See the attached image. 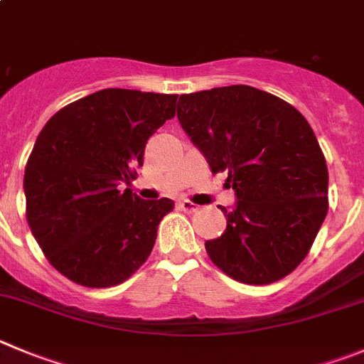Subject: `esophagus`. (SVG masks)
<instances>
[{
  "mask_svg": "<svg viewBox=\"0 0 364 364\" xmlns=\"http://www.w3.org/2000/svg\"><path fill=\"white\" fill-rule=\"evenodd\" d=\"M178 205H180V209H182V211H186V213H195V211H198V205L193 204L191 200H180Z\"/></svg>",
  "mask_w": 364,
  "mask_h": 364,
  "instance_id": "34e87169",
  "label": "esophagus"
}]
</instances>
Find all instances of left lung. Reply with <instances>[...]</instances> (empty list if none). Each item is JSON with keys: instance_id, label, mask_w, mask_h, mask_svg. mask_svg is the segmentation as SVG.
<instances>
[{"instance_id": "1", "label": "left lung", "mask_w": 364, "mask_h": 364, "mask_svg": "<svg viewBox=\"0 0 364 364\" xmlns=\"http://www.w3.org/2000/svg\"><path fill=\"white\" fill-rule=\"evenodd\" d=\"M180 126L225 171L236 205L228 228L208 240L211 262L229 278L267 285L305 259L328 211V169L305 117L272 93L245 85L180 95Z\"/></svg>"}]
</instances>
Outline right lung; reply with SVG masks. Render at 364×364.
I'll list each match as a JSON object with an SVG mask.
<instances>
[{
    "label": "right lung",
    "instance_id": "right-lung-1",
    "mask_svg": "<svg viewBox=\"0 0 364 364\" xmlns=\"http://www.w3.org/2000/svg\"><path fill=\"white\" fill-rule=\"evenodd\" d=\"M178 95L106 88L59 109L25 168L26 220L46 259L82 287L106 289L148 259L175 204L129 188L149 136L175 117Z\"/></svg>",
    "mask_w": 364,
    "mask_h": 364
}]
</instances>
